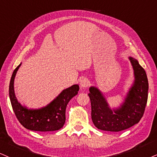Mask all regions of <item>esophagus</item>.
<instances>
[{
	"mask_svg": "<svg viewBox=\"0 0 157 157\" xmlns=\"http://www.w3.org/2000/svg\"><path fill=\"white\" fill-rule=\"evenodd\" d=\"M90 85V82H89L88 78H83L82 80L80 81V87L82 89L86 88Z\"/></svg>",
	"mask_w": 157,
	"mask_h": 157,
	"instance_id": "34e87169",
	"label": "esophagus"
}]
</instances>
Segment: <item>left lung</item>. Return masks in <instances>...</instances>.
Here are the masks:
<instances>
[{
  "label": "left lung",
  "mask_w": 157,
  "mask_h": 157,
  "mask_svg": "<svg viewBox=\"0 0 157 157\" xmlns=\"http://www.w3.org/2000/svg\"><path fill=\"white\" fill-rule=\"evenodd\" d=\"M129 59L134 70L135 82L119 108L111 110L101 92L94 86L90 88L88 95L92 107V120L97 128L101 130H124L138 123L144 116L148 100V78L138 60L131 57Z\"/></svg>",
  "instance_id": "obj_1"
}]
</instances>
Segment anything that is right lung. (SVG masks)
Here are the masks:
<instances>
[{
  "label": "right lung",
  "mask_w": 157,
  "mask_h": 157,
  "mask_svg": "<svg viewBox=\"0 0 157 157\" xmlns=\"http://www.w3.org/2000/svg\"><path fill=\"white\" fill-rule=\"evenodd\" d=\"M21 64L15 68L9 84V98L15 115L26 129L40 132L55 131L61 129L65 122V110L68 102L78 94V84L64 90L53 101L40 109H28L17 100L13 90V82Z\"/></svg>",
  "instance_id": "obj_1"
}]
</instances>
